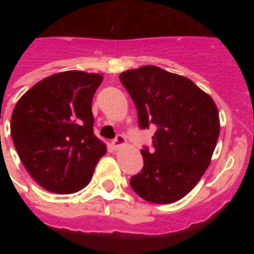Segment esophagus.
I'll list each match as a JSON object with an SVG mask.
<instances>
[{"label":"esophagus","instance_id":"obj_1","mask_svg":"<svg viewBox=\"0 0 254 254\" xmlns=\"http://www.w3.org/2000/svg\"><path fill=\"white\" fill-rule=\"evenodd\" d=\"M124 144H127V138L124 137L122 134H117L116 138L111 141V145H113L114 148H120V147H122Z\"/></svg>","mask_w":254,"mask_h":254}]
</instances>
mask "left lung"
<instances>
[{"label": "left lung", "mask_w": 254, "mask_h": 254, "mask_svg": "<svg viewBox=\"0 0 254 254\" xmlns=\"http://www.w3.org/2000/svg\"><path fill=\"white\" fill-rule=\"evenodd\" d=\"M120 80L137 109L138 127L156 125L154 149H141L143 170L130 187L149 202L177 201L209 166L220 129L216 105L191 80L154 65L127 70Z\"/></svg>", "instance_id": "8db88e82"}]
</instances>
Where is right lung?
I'll use <instances>...</instances> for the list:
<instances>
[{"label":"right lung","instance_id":"1","mask_svg":"<svg viewBox=\"0 0 254 254\" xmlns=\"http://www.w3.org/2000/svg\"><path fill=\"white\" fill-rule=\"evenodd\" d=\"M102 80L96 73H56L28 89L14 107V148L46 190L67 194L83 189L106 154V145L94 134L91 107Z\"/></svg>","mask_w":254,"mask_h":254}]
</instances>
